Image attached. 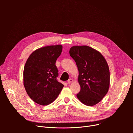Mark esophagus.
<instances>
[{
  "instance_id": "esophagus-1",
  "label": "esophagus",
  "mask_w": 133,
  "mask_h": 133,
  "mask_svg": "<svg viewBox=\"0 0 133 133\" xmlns=\"http://www.w3.org/2000/svg\"><path fill=\"white\" fill-rule=\"evenodd\" d=\"M73 82V79H69L67 81L68 83H71V82Z\"/></svg>"
}]
</instances>
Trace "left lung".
<instances>
[{
	"label": "left lung",
	"instance_id": "8db88e82",
	"mask_svg": "<svg viewBox=\"0 0 133 133\" xmlns=\"http://www.w3.org/2000/svg\"><path fill=\"white\" fill-rule=\"evenodd\" d=\"M69 54L79 70L81 89L76 96L86 105L94 106L108 91L110 73L107 62L99 51L87 46H73Z\"/></svg>",
	"mask_w": 133,
	"mask_h": 133
}]
</instances>
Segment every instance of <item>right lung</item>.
I'll return each instance as SVG.
<instances>
[{"label": "right lung", "instance_id": "right-lung-1", "mask_svg": "<svg viewBox=\"0 0 133 133\" xmlns=\"http://www.w3.org/2000/svg\"><path fill=\"white\" fill-rule=\"evenodd\" d=\"M62 50L61 45L48 46L34 51L27 59L24 69V85L35 102L48 105L58 97L64 85L57 78L56 60Z\"/></svg>", "mask_w": 133, "mask_h": 133}]
</instances>
